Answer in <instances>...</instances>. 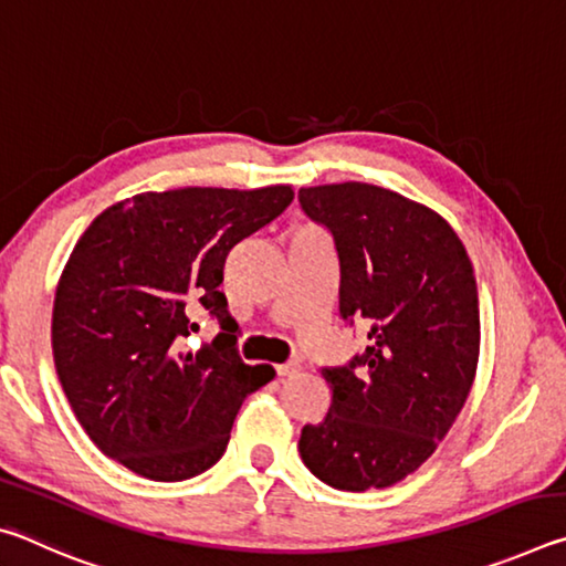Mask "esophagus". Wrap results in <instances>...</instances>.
<instances>
[{"mask_svg":"<svg viewBox=\"0 0 566 566\" xmlns=\"http://www.w3.org/2000/svg\"><path fill=\"white\" fill-rule=\"evenodd\" d=\"M276 375H280L282 379H284V377H294V375H300V364H296V361L280 364V367H276Z\"/></svg>","mask_w":566,"mask_h":566,"instance_id":"obj_1","label":"esophagus"}]
</instances>
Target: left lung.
I'll use <instances>...</instances> for the list:
<instances>
[{
	"label": "left lung",
	"instance_id": "8db88e82",
	"mask_svg": "<svg viewBox=\"0 0 566 566\" xmlns=\"http://www.w3.org/2000/svg\"><path fill=\"white\" fill-rule=\"evenodd\" d=\"M300 207L332 234L339 317L369 324L367 349L322 367L332 407L302 429V462L334 490H381L432 457L472 389V262L442 217L397 191L361 181L306 187Z\"/></svg>",
	"mask_w": 566,
	"mask_h": 566
}]
</instances>
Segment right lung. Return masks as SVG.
<instances>
[{
	"instance_id": "1",
	"label": "right lung",
	"mask_w": 566,
	"mask_h": 566,
	"mask_svg": "<svg viewBox=\"0 0 566 566\" xmlns=\"http://www.w3.org/2000/svg\"><path fill=\"white\" fill-rule=\"evenodd\" d=\"M292 187L145 191L94 219L66 262L52 312L56 375L104 454L155 482L222 459L247 395L274 379L249 367L219 292L232 247L292 205ZM205 308L222 333L197 355L180 342Z\"/></svg>"
}]
</instances>
